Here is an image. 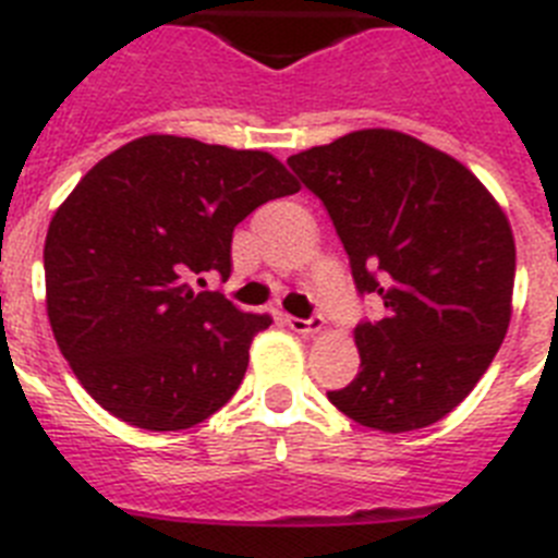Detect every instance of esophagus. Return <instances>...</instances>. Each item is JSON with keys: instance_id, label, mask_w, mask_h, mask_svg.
Masks as SVG:
<instances>
[{"instance_id": "obj_1", "label": "esophagus", "mask_w": 558, "mask_h": 558, "mask_svg": "<svg viewBox=\"0 0 558 558\" xmlns=\"http://www.w3.org/2000/svg\"><path fill=\"white\" fill-rule=\"evenodd\" d=\"M284 324H288V327L299 335H315L324 329L322 315H313V318H295V315H288V318H284Z\"/></svg>"}]
</instances>
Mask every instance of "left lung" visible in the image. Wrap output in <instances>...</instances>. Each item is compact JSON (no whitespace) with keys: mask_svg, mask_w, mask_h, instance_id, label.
<instances>
[{"mask_svg":"<svg viewBox=\"0 0 558 558\" xmlns=\"http://www.w3.org/2000/svg\"><path fill=\"white\" fill-rule=\"evenodd\" d=\"M290 170L329 211L360 295V372L329 402L357 425L408 433L445 418L486 374L511 322L517 251L489 190L408 133L368 128L310 147Z\"/></svg>","mask_w":558,"mask_h":558,"instance_id":"left-lung-1","label":"left lung"}]
</instances>
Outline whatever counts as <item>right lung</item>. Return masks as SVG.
<instances>
[{
	"label": "right lung",
	"instance_id": "obj_1",
	"mask_svg": "<svg viewBox=\"0 0 558 558\" xmlns=\"http://www.w3.org/2000/svg\"><path fill=\"white\" fill-rule=\"evenodd\" d=\"M293 192L270 153L167 133L128 142L83 175L49 223L44 274L58 349L97 405L165 433L234 397L270 315L190 282L226 279L234 226Z\"/></svg>",
	"mask_w": 558,
	"mask_h": 558
}]
</instances>
